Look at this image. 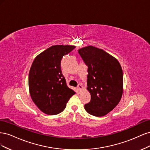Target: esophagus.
I'll return each mask as SVG.
<instances>
[{
    "label": "esophagus",
    "mask_w": 150,
    "mask_h": 150,
    "mask_svg": "<svg viewBox=\"0 0 150 150\" xmlns=\"http://www.w3.org/2000/svg\"><path fill=\"white\" fill-rule=\"evenodd\" d=\"M77 88H78V91H81V90H82L83 89V86L82 85H81V84H78V87H77Z\"/></svg>",
    "instance_id": "esophagus-1"
}]
</instances>
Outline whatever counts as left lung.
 Returning <instances> with one entry per match:
<instances>
[{"mask_svg":"<svg viewBox=\"0 0 150 150\" xmlns=\"http://www.w3.org/2000/svg\"><path fill=\"white\" fill-rule=\"evenodd\" d=\"M88 66L87 89L91 101L85 110L94 116H103L120 103L123 91V74L117 59L101 49L92 46L78 50Z\"/></svg>","mask_w":150,"mask_h":150,"instance_id":"1","label":"left lung"}]
</instances>
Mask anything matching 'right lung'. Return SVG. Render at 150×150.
<instances>
[{
	"mask_svg": "<svg viewBox=\"0 0 150 150\" xmlns=\"http://www.w3.org/2000/svg\"><path fill=\"white\" fill-rule=\"evenodd\" d=\"M75 47L70 45L52 46L36 56L32 64L29 74L30 95L45 114L55 115L61 112L75 94L67 87L61 69L63 56Z\"/></svg>",
	"mask_w": 150,
	"mask_h": 150,
	"instance_id": "obj_1",
	"label": "right lung"
}]
</instances>
